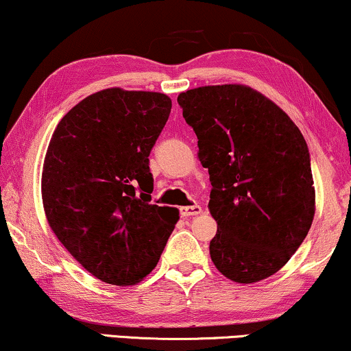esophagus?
I'll return each instance as SVG.
<instances>
[{"label": "esophagus", "instance_id": "34e87169", "mask_svg": "<svg viewBox=\"0 0 351 351\" xmlns=\"http://www.w3.org/2000/svg\"><path fill=\"white\" fill-rule=\"evenodd\" d=\"M203 213L201 206L195 204V206H182L180 208V215L182 217H191V215H198Z\"/></svg>", "mask_w": 351, "mask_h": 351}]
</instances>
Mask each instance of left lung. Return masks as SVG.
<instances>
[{
  "label": "left lung",
  "mask_w": 351,
  "mask_h": 351,
  "mask_svg": "<svg viewBox=\"0 0 351 351\" xmlns=\"http://www.w3.org/2000/svg\"><path fill=\"white\" fill-rule=\"evenodd\" d=\"M177 102L198 137V158L213 185L215 268L239 285L275 275L315 217L304 136L273 100L246 84L201 86L180 93Z\"/></svg>",
  "instance_id": "8db88e82"
}]
</instances>
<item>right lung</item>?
Returning a JSON list of instances; mask_svg holds the SVG:
<instances>
[{"label": "right lung", "instance_id": "right-lung-1", "mask_svg": "<svg viewBox=\"0 0 351 351\" xmlns=\"http://www.w3.org/2000/svg\"><path fill=\"white\" fill-rule=\"evenodd\" d=\"M171 107L161 93L99 90L60 119L47 147V223L75 261L108 285L141 282L179 220L177 208L150 204L148 156Z\"/></svg>", "mask_w": 351, "mask_h": 351}]
</instances>
